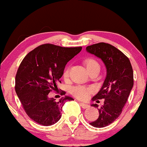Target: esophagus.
I'll return each instance as SVG.
<instances>
[{"label": "esophagus", "instance_id": "esophagus-1", "mask_svg": "<svg viewBox=\"0 0 147 147\" xmlns=\"http://www.w3.org/2000/svg\"><path fill=\"white\" fill-rule=\"evenodd\" d=\"M80 105L82 106V108H84V109H85V108H88L89 107H90V105L86 104V103H80Z\"/></svg>", "mask_w": 147, "mask_h": 147}]
</instances>
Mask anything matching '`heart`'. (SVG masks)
<instances>
[{"label": "heart", "instance_id": "heart-1", "mask_svg": "<svg viewBox=\"0 0 147 147\" xmlns=\"http://www.w3.org/2000/svg\"><path fill=\"white\" fill-rule=\"evenodd\" d=\"M85 66H86L87 70H90L95 66H98V62L93 58H87L85 61ZM69 71L70 69L69 67L65 69V71L63 73V78L65 79H67L69 76ZM94 92V89L92 87H85L82 85H77L72 87L71 90V94L74 96L76 98H78L80 100H86L89 98L90 95Z\"/></svg>", "mask_w": 147, "mask_h": 147}]
</instances>
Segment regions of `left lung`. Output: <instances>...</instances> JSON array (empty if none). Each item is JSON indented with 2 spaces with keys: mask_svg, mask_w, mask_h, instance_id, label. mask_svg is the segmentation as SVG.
<instances>
[{
  "mask_svg": "<svg viewBox=\"0 0 147 147\" xmlns=\"http://www.w3.org/2000/svg\"><path fill=\"white\" fill-rule=\"evenodd\" d=\"M86 51L101 59L107 74L100 91L92 100L104 98V104L96 107L99 116L90 123L96 128H103L115 121L121 115L133 86V71L129 59L121 51L104 42L88 46Z\"/></svg>",
  "mask_w": 147,
  "mask_h": 147,
  "instance_id": "1",
  "label": "left lung"
}]
</instances>
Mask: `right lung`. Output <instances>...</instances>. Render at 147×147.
<instances>
[{
    "mask_svg": "<svg viewBox=\"0 0 147 147\" xmlns=\"http://www.w3.org/2000/svg\"><path fill=\"white\" fill-rule=\"evenodd\" d=\"M81 49L42 44L22 60L16 75L15 91L26 113L35 122L45 126L57 122L66 100H74L65 96L57 101L49 94L57 88L67 63ZM65 94L60 92V95Z\"/></svg>",
    "mask_w": 147,
    "mask_h": 147,
    "instance_id": "obj_1",
    "label": "right lung"
}]
</instances>
